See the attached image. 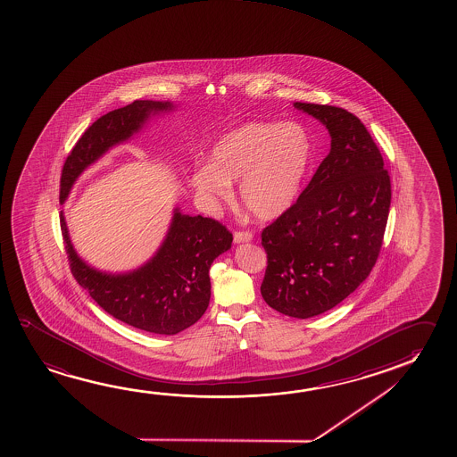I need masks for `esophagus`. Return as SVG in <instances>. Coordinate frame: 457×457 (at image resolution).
I'll return each mask as SVG.
<instances>
[{
	"instance_id": "esophagus-1",
	"label": "esophagus",
	"mask_w": 457,
	"mask_h": 457,
	"mask_svg": "<svg viewBox=\"0 0 457 457\" xmlns=\"http://www.w3.org/2000/svg\"><path fill=\"white\" fill-rule=\"evenodd\" d=\"M253 239V234L250 231L234 232V244H242V242H250Z\"/></svg>"
}]
</instances>
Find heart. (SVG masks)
Masks as SVG:
<instances>
[{"instance_id": "heart-1", "label": "heart", "mask_w": 457, "mask_h": 457, "mask_svg": "<svg viewBox=\"0 0 457 457\" xmlns=\"http://www.w3.org/2000/svg\"><path fill=\"white\" fill-rule=\"evenodd\" d=\"M314 159V142L300 122L252 120L218 140L210 164L197 167L191 185L204 201L231 199V181L240 180V201L260 220H274L300 195Z\"/></svg>"}]
</instances>
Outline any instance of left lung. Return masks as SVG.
<instances>
[{"instance_id": "8db88e82", "label": "left lung", "mask_w": 457, "mask_h": 457, "mask_svg": "<svg viewBox=\"0 0 457 457\" xmlns=\"http://www.w3.org/2000/svg\"><path fill=\"white\" fill-rule=\"evenodd\" d=\"M328 129L331 148L298 201L264 228V301L309 319L345 300L373 270L389 217L390 177L361 120L337 106L295 102Z\"/></svg>"}]
</instances>
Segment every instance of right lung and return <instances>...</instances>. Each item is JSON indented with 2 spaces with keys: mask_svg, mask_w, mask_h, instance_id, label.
Here are the masks:
<instances>
[{
  "mask_svg": "<svg viewBox=\"0 0 457 457\" xmlns=\"http://www.w3.org/2000/svg\"><path fill=\"white\" fill-rule=\"evenodd\" d=\"M173 110L172 102L135 100L98 118L65 161L61 203L67 201L75 181L87 167L112 146L138 134L153 116ZM61 225L70 268L78 284L114 319L156 335H177L203 317L210 301V266L231 248L232 242L231 232L215 220L185 215L180 207H175L164 240L148 262L128 272H106L78 254L63 212Z\"/></svg>",
  "mask_w": 457,
  "mask_h": 457,
  "instance_id": "obj_1",
  "label": "right lung"
}]
</instances>
